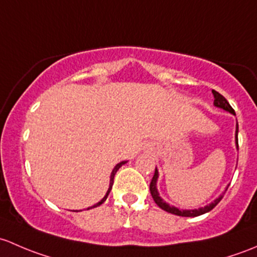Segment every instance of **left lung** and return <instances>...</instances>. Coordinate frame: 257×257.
Masks as SVG:
<instances>
[{"instance_id": "left-lung-1", "label": "left lung", "mask_w": 257, "mask_h": 257, "mask_svg": "<svg viewBox=\"0 0 257 257\" xmlns=\"http://www.w3.org/2000/svg\"><path fill=\"white\" fill-rule=\"evenodd\" d=\"M213 95H214V99H215V100H214V105H215L216 107H220V109L229 111L230 113H234V115H235L234 109L230 106V104L227 102V100L223 96V95L219 94V92L215 91V90H213ZM237 132H239V126L236 125V132H235V136H236V146H237V150H239V144H237ZM157 177H158V172H157V169H156L155 174H153V177H152V181H151V183H150L151 195H152L153 200H155V203L158 205V207H160L161 209H163V210L168 211V213L174 214V215H179V216H198V215H202V214L208 213V211H210L211 209L215 208L216 204H218V203L221 200V198H223V195H220L218 199H215L213 203H211V204H209L204 208L194 209V210H179V209L171 207V205H168L167 203L163 202V200L161 199L160 194H158V192H157V188H156V183H157Z\"/></svg>"}]
</instances>
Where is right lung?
<instances>
[{
	"label": "right lung",
	"mask_w": 257,
	"mask_h": 257,
	"mask_svg": "<svg viewBox=\"0 0 257 257\" xmlns=\"http://www.w3.org/2000/svg\"><path fill=\"white\" fill-rule=\"evenodd\" d=\"M126 163V161H123V162H120V163H117V165L115 166V168H113V171H112V173H111V177H110V187H109V189H107V192H106V194H105V197L102 198L101 200H100L99 203H97V204H95L94 207L92 208H95V207H99L100 204H102V203L105 202V200H106V198H107V195H109V193H110V190H111V188H112V184H113V177H115V174H116V172L118 171V168L121 167V166L122 165H125Z\"/></svg>",
	"instance_id": "add662e5"
}]
</instances>
